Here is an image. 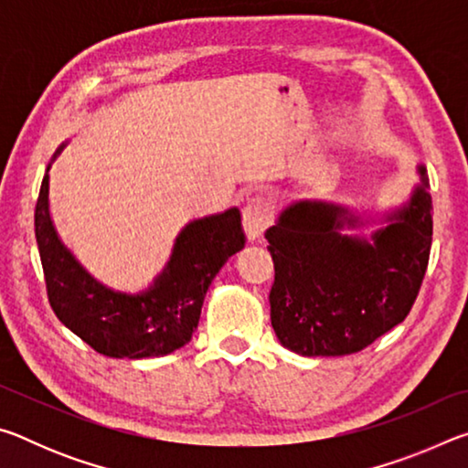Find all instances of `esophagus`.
I'll return each instance as SVG.
<instances>
[{"instance_id":"esophagus-1","label":"esophagus","mask_w":468,"mask_h":468,"mask_svg":"<svg viewBox=\"0 0 468 468\" xmlns=\"http://www.w3.org/2000/svg\"><path fill=\"white\" fill-rule=\"evenodd\" d=\"M272 223V212L271 204L264 197H251L248 204L243 206V229L250 241H256L264 235V231Z\"/></svg>"}]
</instances>
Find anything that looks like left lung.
<instances>
[{"label":"left lung","instance_id":"obj_1","mask_svg":"<svg viewBox=\"0 0 468 468\" xmlns=\"http://www.w3.org/2000/svg\"><path fill=\"white\" fill-rule=\"evenodd\" d=\"M409 202L382 218L343 204L297 200L266 231L274 262L271 320L276 338L303 357L357 353L407 318L430 262L431 196L423 165ZM379 219L369 240L346 236Z\"/></svg>","mask_w":468,"mask_h":468}]
</instances>
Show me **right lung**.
<instances>
[{"instance_id":"add662e5","label":"right lung","mask_w":468,"mask_h":468,"mask_svg":"<svg viewBox=\"0 0 468 468\" xmlns=\"http://www.w3.org/2000/svg\"><path fill=\"white\" fill-rule=\"evenodd\" d=\"M61 144L51 158H58ZM47 165L35 208V235L47 295L63 326L107 357H163L192 340L204 295L229 258L243 250L239 208L196 218L181 229L169 262L140 292L99 282L59 239L49 212Z\"/></svg>"}]
</instances>
